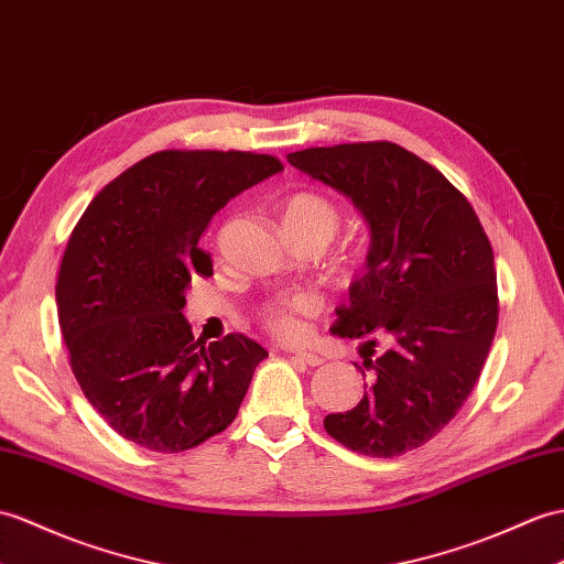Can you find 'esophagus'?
<instances>
[{
	"mask_svg": "<svg viewBox=\"0 0 564 564\" xmlns=\"http://www.w3.org/2000/svg\"><path fill=\"white\" fill-rule=\"evenodd\" d=\"M293 358L303 360L305 365H310V368H317V365L324 362L322 356H317V352H310V350H293Z\"/></svg>",
	"mask_w": 564,
	"mask_h": 564,
	"instance_id": "34e87169",
	"label": "esophagus"
}]
</instances>
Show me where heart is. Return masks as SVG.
<instances>
[{"instance_id":"b5f03b06","label":"heart","mask_w":564,"mask_h":564,"mask_svg":"<svg viewBox=\"0 0 564 564\" xmlns=\"http://www.w3.org/2000/svg\"><path fill=\"white\" fill-rule=\"evenodd\" d=\"M341 208L329 196L312 189H300L288 196L281 206V226L288 240H319L329 245L341 228ZM360 267V254L350 252L341 261V271L352 273ZM319 312V297L297 291L267 300L259 307V322L276 338H297L303 334V319Z\"/></svg>"}]
</instances>
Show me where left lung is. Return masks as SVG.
<instances>
[{
    "instance_id": "obj_1",
    "label": "left lung",
    "mask_w": 564,
    "mask_h": 564,
    "mask_svg": "<svg viewBox=\"0 0 564 564\" xmlns=\"http://www.w3.org/2000/svg\"><path fill=\"white\" fill-rule=\"evenodd\" d=\"M288 163L350 196L372 230L368 273L332 329L368 341L372 382L324 427L375 459L423 447L474 391L492 346L500 297L488 235L466 196L399 143L305 149ZM379 335L390 348L372 361Z\"/></svg>"
}]
</instances>
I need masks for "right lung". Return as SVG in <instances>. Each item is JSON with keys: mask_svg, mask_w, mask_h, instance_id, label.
<instances>
[{"mask_svg": "<svg viewBox=\"0 0 564 564\" xmlns=\"http://www.w3.org/2000/svg\"><path fill=\"white\" fill-rule=\"evenodd\" d=\"M281 170L269 153L167 149L108 182L78 218L55 288L59 329L76 382L117 435L177 454L235 421L269 352L242 334L194 338L185 288L214 273L199 247L212 218Z\"/></svg>", "mask_w": 564, "mask_h": 564, "instance_id": "1", "label": "right lung"}]
</instances>
